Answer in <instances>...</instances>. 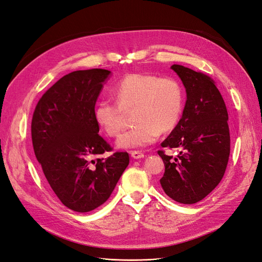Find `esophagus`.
Instances as JSON below:
<instances>
[{"mask_svg": "<svg viewBox=\"0 0 262 262\" xmlns=\"http://www.w3.org/2000/svg\"><path fill=\"white\" fill-rule=\"evenodd\" d=\"M130 156H132L133 159L138 160V159H142V158L144 157V154L141 153V152H139V151H132V152H130Z\"/></svg>", "mask_w": 262, "mask_h": 262, "instance_id": "obj_1", "label": "esophagus"}]
</instances>
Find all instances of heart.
Returning a JSON list of instances; mask_svg holds the SVG:
<instances>
[{
	"instance_id": "obj_1",
	"label": "heart",
	"mask_w": 262,
	"mask_h": 262,
	"mask_svg": "<svg viewBox=\"0 0 262 262\" xmlns=\"http://www.w3.org/2000/svg\"><path fill=\"white\" fill-rule=\"evenodd\" d=\"M116 102L102 99L94 109V119L110 137H116L124 126L123 111L134 108L132 128L116 141L120 149H139L156 142L161 132L178 123L183 108V90L175 77L152 73L125 75L112 89Z\"/></svg>"
}]
</instances>
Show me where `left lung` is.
Here are the masks:
<instances>
[{"label": "left lung", "instance_id": "1", "mask_svg": "<svg viewBox=\"0 0 262 262\" xmlns=\"http://www.w3.org/2000/svg\"><path fill=\"white\" fill-rule=\"evenodd\" d=\"M171 69L186 87L182 118L164 140L163 148H178L176 158L159 150L165 172L160 179L166 194L182 204L207 196L225 175L230 156L229 115L224 98L210 76L180 64Z\"/></svg>", "mask_w": 262, "mask_h": 262}]
</instances>
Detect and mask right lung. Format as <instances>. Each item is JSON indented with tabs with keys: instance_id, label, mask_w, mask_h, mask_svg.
<instances>
[{
	"instance_id": "add662e5",
	"label": "right lung",
	"mask_w": 262,
	"mask_h": 262,
	"mask_svg": "<svg viewBox=\"0 0 262 262\" xmlns=\"http://www.w3.org/2000/svg\"><path fill=\"white\" fill-rule=\"evenodd\" d=\"M109 70L73 71L38 100L32 116L34 154L55 194L77 212L102 205L129 164L127 152L112 151L94 119L97 98Z\"/></svg>"
}]
</instances>
